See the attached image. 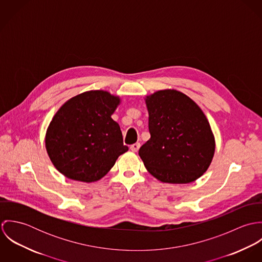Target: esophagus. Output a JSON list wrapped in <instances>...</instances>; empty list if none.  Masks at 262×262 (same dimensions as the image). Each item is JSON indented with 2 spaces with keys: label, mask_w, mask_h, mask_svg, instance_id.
Returning a JSON list of instances; mask_svg holds the SVG:
<instances>
[{
  "label": "esophagus",
  "mask_w": 262,
  "mask_h": 262,
  "mask_svg": "<svg viewBox=\"0 0 262 262\" xmlns=\"http://www.w3.org/2000/svg\"><path fill=\"white\" fill-rule=\"evenodd\" d=\"M140 148V143H134L130 146V149L132 150L133 152H137Z\"/></svg>",
  "instance_id": "34e87169"
}]
</instances>
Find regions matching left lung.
I'll return each mask as SVG.
<instances>
[{
  "instance_id": "left-lung-1",
  "label": "left lung",
  "mask_w": 262,
  "mask_h": 262,
  "mask_svg": "<svg viewBox=\"0 0 262 262\" xmlns=\"http://www.w3.org/2000/svg\"><path fill=\"white\" fill-rule=\"evenodd\" d=\"M150 139L139 149L146 169L168 184H188L210 166L215 138L201 108L177 90L155 92L145 99Z\"/></svg>"
}]
</instances>
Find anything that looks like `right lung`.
<instances>
[{
    "label": "right lung",
    "mask_w": 262,
    "mask_h": 262,
    "mask_svg": "<svg viewBox=\"0 0 262 262\" xmlns=\"http://www.w3.org/2000/svg\"><path fill=\"white\" fill-rule=\"evenodd\" d=\"M120 98L89 91L66 102L54 115L45 147L55 168L68 179L94 183L105 177L128 151L120 126L111 118Z\"/></svg>",
    "instance_id": "obj_1"
}]
</instances>
